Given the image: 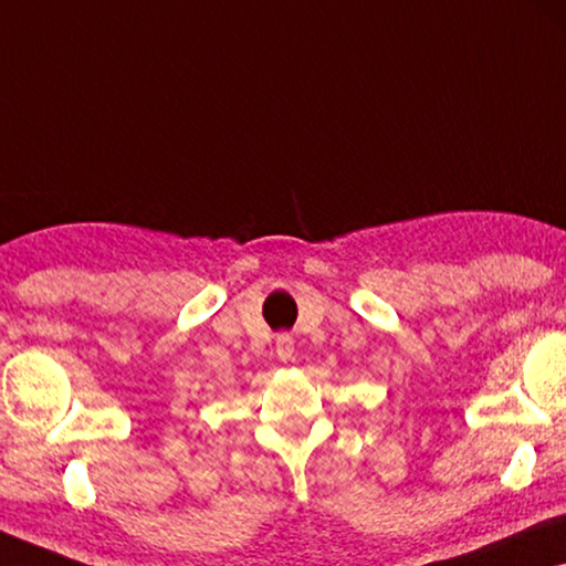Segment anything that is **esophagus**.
Masks as SVG:
<instances>
[{"label":"esophagus","mask_w":566,"mask_h":566,"mask_svg":"<svg viewBox=\"0 0 566 566\" xmlns=\"http://www.w3.org/2000/svg\"><path fill=\"white\" fill-rule=\"evenodd\" d=\"M275 352L283 361H289L293 356V336L291 334H277L275 338Z\"/></svg>","instance_id":"1"}]
</instances>
